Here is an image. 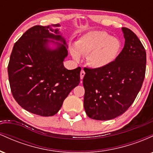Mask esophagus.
<instances>
[{
    "label": "esophagus",
    "instance_id": "1",
    "mask_svg": "<svg viewBox=\"0 0 153 153\" xmlns=\"http://www.w3.org/2000/svg\"><path fill=\"white\" fill-rule=\"evenodd\" d=\"M85 71H83V70H82L81 71V72H80V79H82L83 78V77H84V75H85Z\"/></svg>",
    "mask_w": 153,
    "mask_h": 153
}]
</instances>
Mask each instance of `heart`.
Returning <instances> with one entry per match:
<instances>
[{
    "mask_svg": "<svg viewBox=\"0 0 153 153\" xmlns=\"http://www.w3.org/2000/svg\"><path fill=\"white\" fill-rule=\"evenodd\" d=\"M122 43L106 31H94L82 36L71 48L73 58L87 55V62L95 68H103L112 64L120 54Z\"/></svg>",
    "mask_w": 153,
    "mask_h": 153,
    "instance_id": "1",
    "label": "heart"
}]
</instances>
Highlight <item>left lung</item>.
<instances>
[{
	"label": "left lung",
	"instance_id": "obj_1",
	"mask_svg": "<svg viewBox=\"0 0 153 153\" xmlns=\"http://www.w3.org/2000/svg\"><path fill=\"white\" fill-rule=\"evenodd\" d=\"M124 47L117 59L103 68H84L83 106L88 117L110 120L132 104L141 89L146 71V52L137 35L122 27Z\"/></svg>",
	"mask_w": 153,
	"mask_h": 153
}]
</instances>
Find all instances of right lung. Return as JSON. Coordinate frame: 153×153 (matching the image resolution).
<instances>
[{
    "label": "right lung",
    "instance_id": "right-lung-1",
    "mask_svg": "<svg viewBox=\"0 0 153 153\" xmlns=\"http://www.w3.org/2000/svg\"><path fill=\"white\" fill-rule=\"evenodd\" d=\"M34 26L15 43L8 65L10 91L23 108L42 117L57 114L70 92L80 82V67L66 69L65 40L59 34V24ZM54 31L52 34L48 29ZM47 38L61 41L55 50L48 48ZM51 42H53L51 40Z\"/></svg>",
    "mask_w": 153,
    "mask_h": 153
}]
</instances>
